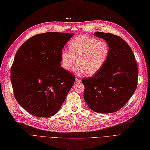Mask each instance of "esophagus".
<instances>
[{
  "label": "esophagus",
  "instance_id": "34e87169",
  "mask_svg": "<svg viewBox=\"0 0 150 150\" xmlns=\"http://www.w3.org/2000/svg\"><path fill=\"white\" fill-rule=\"evenodd\" d=\"M75 82H76V83H79L81 82V79H78V78H76Z\"/></svg>",
  "mask_w": 150,
  "mask_h": 150
}]
</instances>
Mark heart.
Here are the masks:
<instances>
[{
	"label": "heart",
	"mask_w": 150,
	"mask_h": 150,
	"mask_svg": "<svg viewBox=\"0 0 150 150\" xmlns=\"http://www.w3.org/2000/svg\"><path fill=\"white\" fill-rule=\"evenodd\" d=\"M69 50L60 53V65L69 71L76 62L74 72L78 75L86 72L88 76L96 74L103 67L109 57V46L103 40L86 34L79 35L69 42Z\"/></svg>",
	"instance_id": "b5f03b06"
}]
</instances>
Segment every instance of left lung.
I'll return each instance as SVG.
<instances>
[{
	"mask_svg": "<svg viewBox=\"0 0 150 150\" xmlns=\"http://www.w3.org/2000/svg\"><path fill=\"white\" fill-rule=\"evenodd\" d=\"M93 35L104 39L109 46L106 62L92 78H83V97L88 107L98 113H111L123 107L136 90L138 69L129 45L110 33Z\"/></svg>",
	"mask_w": 150,
	"mask_h": 150,
	"instance_id": "1",
	"label": "left lung"
}]
</instances>
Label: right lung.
Masks as SVG:
<instances>
[{"label": "right lung", "instance_id": "add662e5", "mask_svg": "<svg viewBox=\"0 0 150 150\" xmlns=\"http://www.w3.org/2000/svg\"><path fill=\"white\" fill-rule=\"evenodd\" d=\"M74 34L49 32L25 41L11 68L14 97L24 109L38 117L59 111L75 76L61 67L60 53Z\"/></svg>", "mask_w": 150, "mask_h": 150}]
</instances>
